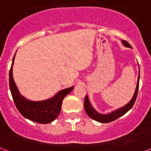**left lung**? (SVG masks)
<instances>
[{"label":"left lung","instance_id":"8db88e82","mask_svg":"<svg viewBox=\"0 0 151 151\" xmlns=\"http://www.w3.org/2000/svg\"><path fill=\"white\" fill-rule=\"evenodd\" d=\"M122 42L123 44V45L125 47H130L132 48V46L129 45V43L128 41H125V40H122ZM139 78H140V72H139V76L138 78V83H137V86H136L135 91H134V96H133L132 99L129 101V104L124 106L123 107H121L118 110H115V111L111 112L109 114H101V113H97L95 110H94L93 106H91V104H90V101L88 100V96H85V102H84V106H85V110L86 111V113L88 114L90 118L93 119L94 120L97 121L99 122H102V123H107V122H110L112 121H114L116 119H117L118 118H119L120 116H123L125 113H127L131 108L132 107L133 105H134V102L136 101V98H137V95H138V88H139Z\"/></svg>","mask_w":151,"mask_h":151}]
</instances>
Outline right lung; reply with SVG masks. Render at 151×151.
<instances>
[{
  "instance_id": "add662e5",
  "label": "right lung",
  "mask_w": 151,
  "mask_h": 151,
  "mask_svg": "<svg viewBox=\"0 0 151 151\" xmlns=\"http://www.w3.org/2000/svg\"><path fill=\"white\" fill-rule=\"evenodd\" d=\"M15 55L13 58L11 68L9 73V84L12 97L17 110L25 118L33 122L41 124L53 122L60 113L63 100L72 91L73 87L61 90L54 97L45 101H32L26 99L21 95L13 80V65Z\"/></svg>"
}]
</instances>
